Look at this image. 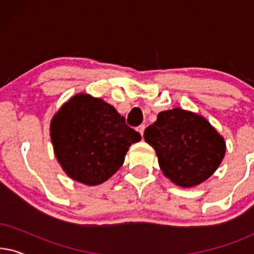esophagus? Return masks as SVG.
<instances>
[{
    "instance_id": "34e87169",
    "label": "esophagus",
    "mask_w": 254,
    "mask_h": 254,
    "mask_svg": "<svg viewBox=\"0 0 254 254\" xmlns=\"http://www.w3.org/2000/svg\"><path fill=\"white\" fill-rule=\"evenodd\" d=\"M144 129H145V126H144V125H140V126L137 127L138 133H140L141 135H143V133H144Z\"/></svg>"
}]
</instances>
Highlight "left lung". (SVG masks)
Returning <instances> with one entry per match:
<instances>
[{
	"instance_id": "1",
	"label": "left lung",
	"mask_w": 254,
	"mask_h": 254,
	"mask_svg": "<svg viewBox=\"0 0 254 254\" xmlns=\"http://www.w3.org/2000/svg\"><path fill=\"white\" fill-rule=\"evenodd\" d=\"M144 140L155 149L165 177L182 187L209 178L225 154L223 137L204 118L178 107L159 113L145 128Z\"/></svg>"
}]
</instances>
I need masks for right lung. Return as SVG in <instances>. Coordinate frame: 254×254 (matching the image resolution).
Listing matches in <instances>:
<instances>
[{
    "label": "right lung",
    "mask_w": 254,
    "mask_h": 254,
    "mask_svg": "<svg viewBox=\"0 0 254 254\" xmlns=\"http://www.w3.org/2000/svg\"><path fill=\"white\" fill-rule=\"evenodd\" d=\"M54 152L64 172L85 185L111 178L131 143L141 140L110 104L81 93L64 104L51 124Z\"/></svg>",
    "instance_id": "right-lung-1"
}]
</instances>
